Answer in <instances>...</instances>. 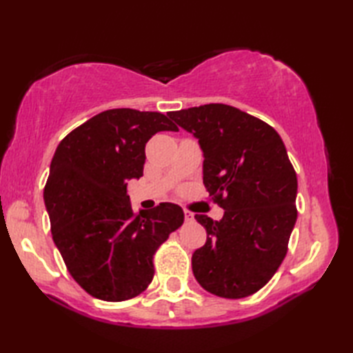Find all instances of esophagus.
<instances>
[{
	"label": "esophagus",
	"instance_id": "1",
	"mask_svg": "<svg viewBox=\"0 0 353 353\" xmlns=\"http://www.w3.org/2000/svg\"><path fill=\"white\" fill-rule=\"evenodd\" d=\"M183 214H185V220L186 221H192L194 220V214L191 211H188V209H183Z\"/></svg>",
	"mask_w": 353,
	"mask_h": 353
}]
</instances>
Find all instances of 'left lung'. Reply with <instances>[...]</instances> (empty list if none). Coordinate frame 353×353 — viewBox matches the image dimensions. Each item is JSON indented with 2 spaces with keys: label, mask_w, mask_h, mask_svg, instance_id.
I'll use <instances>...</instances> for the list:
<instances>
[{
  "label": "left lung",
  "mask_w": 353,
  "mask_h": 353,
  "mask_svg": "<svg viewBox=\"0 0 353 353\" xmlns=\"http://www.w3.org/2000/svg\"><path fill=\"white\" fill-rule=\"evenodd\" d=\"M203 152V183L224 209L220 221L196 214L206 244L192 254V273L224 299L252 296L272 279L297 220V176L272 125L236 108L212 103L170 112Z\"/></svg>",
  "instance_id": "left-lung-1"
}]
</instances>
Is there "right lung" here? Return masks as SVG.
Listing matches in <instances>:
<instances>
[{
	"instance_id": "right-lung-1",
	"label": "right lung",
	"mask_w": 353,
	"mask_h": 353,
	"mask_svg": "<svg viewBox=\"0 0 353 353\" xmlns=\"http://www.w3.org/2000/svg\"><path fill=\"white\" fill-rule=\"evenodd\" d=\"M179 129L161 112L110 109L61 141L43 200L51 234L81 288L106 302L137 297L153 281V254L182 226L183 211L161 203L134 214L127 182L139 179L145 144Z\"/></svg>"
}]
</instances>
